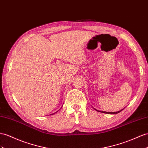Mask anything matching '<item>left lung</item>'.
<instances>
[{
  "label": "left lung",
  "mask_w": 148,
  "mask_h": 148,
  "mask_svg": "<svg viewBox=\"0 0 148 148\" xmlns=\"http://www.w3.org/2000/svg\"><path fill=\"white\" fill-rule=\"evenodd\" d=\"M95 109V110L96 111H98V112H103V113H108V114H117V113H119V112H120L121 111H122L123 110V109H121V110H120V111H117V112H106V111H99V110H97V109Z\"/></svg>",
  "instance_id": "left-lung-1"
}]
</instances>
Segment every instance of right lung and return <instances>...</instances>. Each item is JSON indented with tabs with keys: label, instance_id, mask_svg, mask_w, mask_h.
<instances>
[{
	"label": "right lung",
	"instance_id": "obj_1",
	"mask_svg": "<svg viewBox=\"0 0 148 148\" xmlns=\"http://www.w3.org/2000/svg\"><path fill=\"white\" fill-rule=\"evenodd\" d=\"M57 112H58V111H57ZM56 113V112H55ZM55 113H54V114H55Z\"/></svg>",
	"mask_w": 148,
	"mask_h": 148
}]
</instances>
